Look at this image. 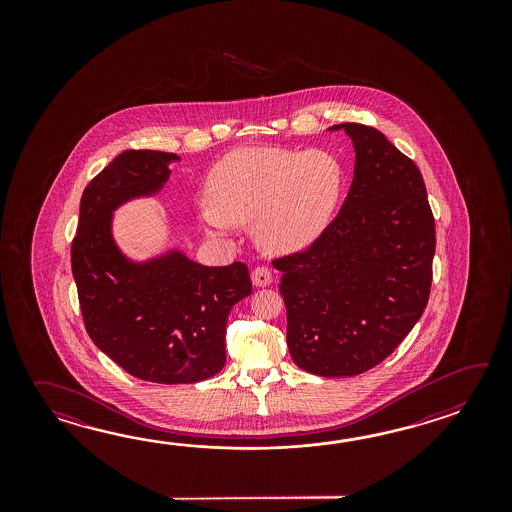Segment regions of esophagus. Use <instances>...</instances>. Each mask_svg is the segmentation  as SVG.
<instances>
[{
	"instance_id": "1",
	"label": "esophagus",
	"mask_w": 512,
	"mask_h": 512,
	"mask_svg": "<svg viewBox=\"0 0 512 512\" xmlns=\"http://www.w3.org/2000/svg\"><path fill=\"white\" fill-rule=\"evenodd\" d=\"M252 283L256 285V287H267V285H271L272 282V274L267 267H256L251 274Z\"/></svg>"
}]
</instances>
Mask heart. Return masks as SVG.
I'll return each instance as SVG.
<instances>
[{"instance_id":"1","label":"heart","mask_w":512,"mask_h":512,"mask_svg":"<svg viewBox=\"0 0 512 512\" xmlns=\"http://www.w3.org/2000/svg\"><path fill=\"white\" fill-rule=\"evenodd\" d=\"M342 186V164L329 152L238 148L210 168L208 203L197 210V218L214 236L254 221V236L265 251L291 254L326 232Z\"/></svg>"}]
</instances>
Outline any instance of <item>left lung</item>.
<instances>
[{
    "label": "left lung",
    "instance_id": "8db88e82",
    "mask_svg": "<svg viewBox=\"0 0 512 512\" xmlns=\"http://www.w3.org/2000/svg\"><path fill=\"white\" fill-rule=\"evenodd\" d=\"M344 130L355 150L348 197L304 252L274 261L283 272L287 346L294 364L320 377L377 366L425 313L435 223L423 175L381 131Z\"/></svg>",
    "mask_w": 512,
    "mask_h": 512
}]
</instances>
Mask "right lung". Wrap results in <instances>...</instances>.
I'll use <instances>...</instances> for the list:
<instances>
[{
  "label": "right lung",
  "instance_id": "add662e5",
  "mask_svg": "<svg viewBox=\"0 0 512 512\" xmlns=\"http://www.w3.org/2000/svg\"><path fill=\"white\" fill-rule=\"evenodd\" d=\"M177 153L128 150L86 186L71 267L87 335L142 381L192 384L223 370L230 309L252 293L245 263L207 267L170 247L133 260L113 236L115 210L161 194Z\"/></svg>",
  "mask_w": 512,
  "mask_h": 512
}]
</instances>
